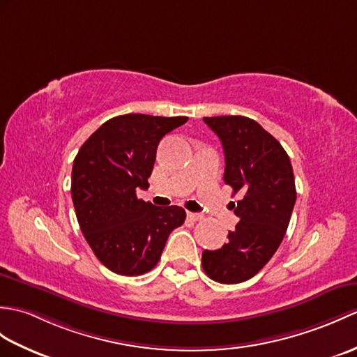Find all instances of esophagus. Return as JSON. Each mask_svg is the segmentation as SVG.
I'll use <instances>...</instances> for the list:
<instances>
[{
    "mask_svg": "<svg viewBox=\"0 0 357 357\" xmlns=\"http://www.w3.org/2000/svg\"><path fill=\"white\" fill-rule=\"evenodd\" d=\"M187 218H188L190 220L196 222V220H201L204 216H202V214H199V213H192V211H187Z\"/></svg>",
    "mask_w": 357,
    "mask_h": 357,
    "instance_id": "1",
    "label": "esophagus"
}]
</instances>
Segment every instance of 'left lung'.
Instances as JSON below:
<instances>
[{"label":"left lung","mask_w":357,"mask_h":357,"mask_svg":"<svg viewBox=\"0 0 357 357\" xmlns=\"http://www.w3.org/2000/svg\"><path fill=\"white\" fill-rule=\"evenodd\" d=\"M225 153L223 181L242 199L240 222L220 250L202 252L204 272L222 284L252 278L283 240L296 201L292 164L286 151L259 123L242 115L204 117Z\"/></svg>","instance_id":"left-lung-1"}]
</instances>
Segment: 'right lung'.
<instances>
[{
	"label": "right lung",
	"instance_id": "right-lung-1",
	"mask_svg": "<svg viewBox=\"0 0 357 357\" xmlns=\"http://www.w3.org/2000/svg\"><path fill=\"white\" fill-rule=\"evenodd\" d=\"M187 117L119 115L103 123L74 158L71 196L88 245L119 275H141L160 261L167 237L185 220L178 205L137 197L149 187L156 147Z\"/></svg>",
	"mask_w": 357,
	"mask_h": 357
}]
</instances>
